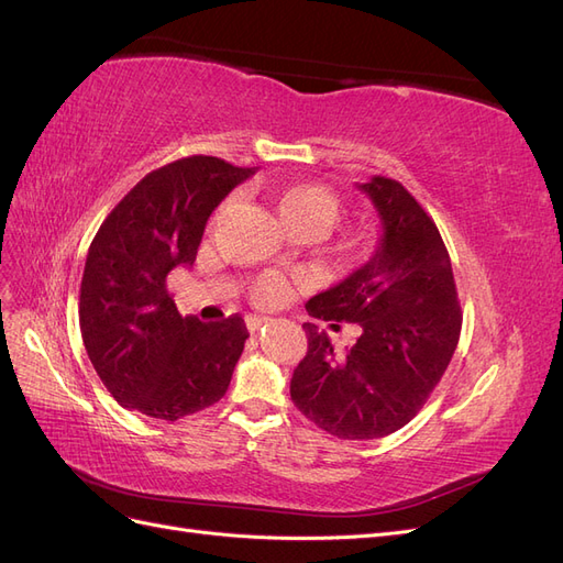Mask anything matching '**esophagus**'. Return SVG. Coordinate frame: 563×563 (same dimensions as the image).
<instances>
[{
    "instance_id": "obj_1",
    "label": "esophagus",
    "mask_w": 563,
    "mask_h": 563,
    "mask_svg": "<svg viewBox=\"0 0 563 563\" xmlns=\"http://www.w3.org/2000/svg\"><path fill=\"white\" fill-rule=\"evenodd\" d=\"M269 323V319L267 317H261V314H249L246 317V329L251 331V333H258L263 327H267Z\"/></svg>"
}]
</instances>
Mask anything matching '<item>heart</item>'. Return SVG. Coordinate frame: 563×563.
Masks as SVG:
<instances>
[{"label":"heart","instance_id":"heart-1","mask_svg":"<svg viewBox=\"0 0 563 563\" xmlns=\"http://www.w3.org/2000/svg\"><path fill=\"white\" fill-rule=\"evenodd\" d=\"M277 216L282 225L310 228L314 232L327 230L340 216V201L321 185H291L277 197ZM255 300L275 302L284 296V282L279 277H265L253 288Z\"/></svg>","mask_w":563,"mask_h":563}]
</instances>
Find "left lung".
Masks as SVG:
<instances>
[{
	"instance_id": "1",
	"label": "left lung",
	"mask_w": 563,
	"mask_h": 563,
	"mask_svg": "<svg viewBox=\"0 0 563 563\" xmlns=\"http://www.w3.org/2000/svg\"><path fill=\"white\" fill-rule=\"evenodd\" d=\"M360 190L378 211L380 244L305 310L323 321L360 323L362 335L338 356L327 333L302 323L308 354L291 378L300 413L338 439L401 430L444 376L463 323L451 258L434 220L391 178L373 176Z\"/></svg>"
}]
</instances>
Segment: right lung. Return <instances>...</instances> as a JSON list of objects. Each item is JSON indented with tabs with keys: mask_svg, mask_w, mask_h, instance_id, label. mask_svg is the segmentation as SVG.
<instances>
[{
	"mask_svg": "<svg viewBox=\"0 0 563 563\" xmlns=\"http://www.w3.org/2000/svg\"><path fill=\"white\" fill-rule=\"evenodd\" d=\"M255 174L218 157H185L147 174L93 236L79 291L84 347L110 395L157 420L223 399L249 338L240 314L180 317L166 277L197 258L209 216Z\"/></svg>",
	"mask_w": 563,
	"mask_h": 563,
	"instance_id": "1",
	"label": "right lung"
}]
</instances>
